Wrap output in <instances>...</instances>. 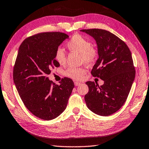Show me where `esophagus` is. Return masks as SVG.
<instances>
[{
    "mask_svg": "<svg viewBox=\"0 0 149 149\" xmlns=\"http://www.w3.org/2000/svg\"><path fill=\"white\" fill-rule=\"evenodd\" d=\"M80 84H81L80 82H78V81H75V82H74L75 86H78V85H79Z\"/></svg>",
    "mask_w": 149,
    "mask_h": 149,
    "instance_id": "1",
    "label": "esophagus"
}]
</instances>
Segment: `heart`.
<instances>
[{
	"label": "heart",
	"mask_w": 149,
	"mask_h": 149,
	"mask_svg": "<svg viewBox=\"0 0 149 149\" xmlns=\"http://www.w3.org/2000/svg\"><path fill=\"white\" fill-rule=\"evenodd\" d=\"M66 46L70 51L80 54V61L87 65H92L98 58V51L91 47V42L85 37L75 34L67 42ZM54 60L60 65H64L66 62V55L64 50L58 48L54 53ZM86 69L84 67H70L65 70L64 75L75 80L84 79Z\"/></svg>",
	"instance_id": "b5f03b06"
}]
</instances>
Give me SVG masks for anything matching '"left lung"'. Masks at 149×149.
<instances>
[{"instance_id":"left-lung-1","label":"left lung","mask_w":149,"mask_h":149,"mask_svg":"<svg viewBox=\"0 0 149 149\" xmlns=\"http://www.w3.org/2000/svg\"><path fill=\"white\" fill-rule=\"evenodd\" d=\"M93 37L97 45L99 58L91 70L93 77L104 84L87 81L89 92L85 95L88 108L106 116L114 114L124 104L135 79V70L132 53L119 37L107 30L81 29Z\"/></svg>"}]
</instances>
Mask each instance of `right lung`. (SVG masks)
Here are the masks:
<instances>
[{
    "label": "right lung",
    "mask_w": 149,
    "mask_h": 149,
    "mask_svg": "<svg viewBox=\"0 0 149 149\" xmlns=\"http://www.w3.org/2000/svg\"><path fill=\"white\" fill-rule=\"evenodd\" d=\"M69 36L64 33L46 32L26 38L19 46L13 70V79L26 107L45 120H53L64 112L74 87L64 77L56 85L47 77L60 64L54 53Z\"/></svg>",
    "instance_id": "add662e5"
}]
</instances>
